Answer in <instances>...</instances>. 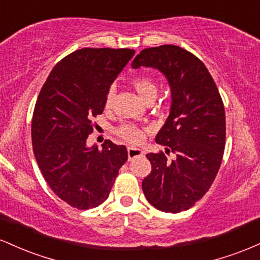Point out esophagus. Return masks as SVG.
Returning a JSON list of instances; mask_svg holds the SVG:
<instances>
[{"instance_id":"1","label":"esophagus","mask_w":260,"mask_h":260,"mask_svg":"<svg viewBox=\"0 0 260 260\" xmlns=\"http://www.w3.org/2000/svg\"><path fill=\"white\" fill-rule=\"evenodd\" d=\"M128 159L132 160L134 157H140V156H144V151L142 149H137V148H128Z\"/></svg>"}]
</instances>
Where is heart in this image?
<instances>
[{
    "label": "heart",
    "mask_w": 260,
    "mask_h": 260,
    "mask_svg": "<svg viewBox=\"0 0 260 260\" xmlns=\"http://www.w3.org/2000/svg\"><path fill=\"white\" fill-rule=\"evenodd\" d=\"M132 85L136 89V91L138 92L139 96L143 100H147L150 96H156L157 92V85L153 79L149 78L145 76H138L136 78L132 79ZM113 99V88H110L106 92L105 98V105L109 107L111 105ZM118 134V137H121L122 139L126 140L129 144H139L143 139H144V129L138 126H134V124H123V126L118 127L116 131Z\"/></svg>",
    "instance_id": "b5f03b06"
}]
</instances>
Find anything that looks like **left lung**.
I'll return each mask as SVG.
<instances>
[{
    "instance_id": "obj_1",
    "label": "left lung",
    "mask_w": 260,
    "mask_h": 260,
    "mask_svg": "<svg viewBox=\"0 0 260 260\" xmlns=\"http://www.w3.org/2000/svg\"><path fill=\"white\" fill-rule=\"evenodd\" d=\"M157 68L171 86L172 105L155 142L162 151L147 154L151 171L142 182L148 202L157 210L180 213L192 208L215 180L225 150V107L213 77L192 52L176 45L149 47L132 67Z\"/></svg>"
}]
</instances>
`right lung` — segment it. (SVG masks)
<instances>
[{
    "instance_id": "obj_1",
    "label": "right lung",
    "mask_w": 260,
    "mask_h": 260,
    "mask_svg": "<svg viewBox=\"0 0 260 260\" xmlns=\"http://www.w3.org/2000/svg\"><path fill=\"white\" fill-rule=\"evenodd\" d=\"M136 51L77 50L57 62L41 88L31 120V143L45 181L72 208L99 207L128 159L124 145L105 140L85 145L92 117L101 115L106 92Z\"/></svg>"
}]
</instances>
